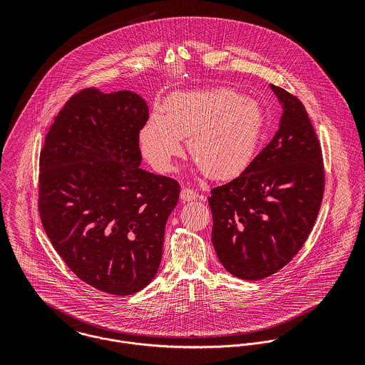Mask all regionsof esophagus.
<instances>
[{
    "instance_id": "1",
    "label": "esophagus",
    "mask_w": 365,
    "mask_h": 365,
    "mask_svg": "<svg viewBox=\"0 0 365 365\" xmlns=\"http://www.w3.org/2000/svg\"><path fill=\"white\" fill-rule=\"evenodd\" d=\"M180 198H181V201H184V202H190V201H195V200H198V198H201V197L198 195L197 191H194V190H191V188H182V190H181V194H180Z\"/></svg>"
}]
</instances>
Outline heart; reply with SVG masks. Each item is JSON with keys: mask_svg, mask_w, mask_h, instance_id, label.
<instances>
[{"mask_svg": "<svg viewBox=\"0 0 365 365\" xmlns=\"http://www.w3.org/2000/svg\"><path fill=\"white\" fill-rule=\"evenodd\" d=\"M265 129L260 105L232 88L177 93L164 103V113H153L139 133L143 157L157 171H168L188 152L210 178L240 175L259 152Z\"/></svg>", "mask_w": 365, "mask_h": 365, "instance_id": "1", "label": "heart"}]
</instances>
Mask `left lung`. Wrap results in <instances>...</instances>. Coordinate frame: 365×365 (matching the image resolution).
Returning <instances> with one entry per match:
<instances>
[{
    "instance_id": "1",
    "label": "left lung",
    "mask_w": 365,
    "mask_h": 365,
    "mask_svg": "<svg viewBox=\"0 0 365 365\" xmlns=\"http://www.w3.org/2000/svg\"><path fill=\"white\" fill-rule=\"evenodd\" d=\"M282 105L272 140L230 182L208 198L216 256L232 275L256 281L279 271L307 242L317 217L324 168L304 104L281 87Z\"/></svg>"
}]
</instances>
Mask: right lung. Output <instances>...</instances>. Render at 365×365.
<instances>
[{"label": "right lung", "mask_w": 365, "mask_h": 365, "mask_svg": "<svg viewBox=\"0 0 365 365\" xmlns=\"http://www.w3.org/2000/svg\"><path fill=\"white\" fill-rule=\"evenodd\" d=\"M146 101L84 88L54 118L39 158V213L58 256L88 285L132 295L152 282L175 180L142 170Z\"/></svg>", "instance_id": "add662e5"}]
</instances>
